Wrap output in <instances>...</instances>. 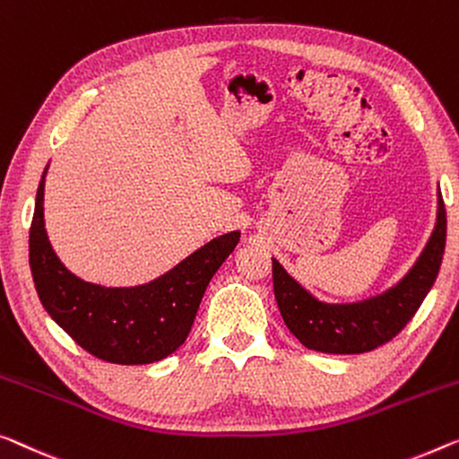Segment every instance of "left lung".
Returning <instances> with one entry per match:
<instances>
[{
    "instance_id": "left-lung-1",
    "label": "left lung",
    "mask_w": 459,
    "mask_h": 459,
    "mask_svg": "<svg viewBox=\"0 0 459 459\" xmlns=\"http://www.w3.org/2000/svg\"><path fill=\"white\" fill-rule=\"evenodd\" d=\"M446 232L447 218L439 189L435 229L404 276L377 295L342 303L317 299L272 257L273 295L286 327L305 348L327 354H360L385 344L412 319L435 284L446 251Z\"/></svg>"
}]
</instances>
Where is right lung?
<instances>
[{
    "instance_id": "right-lung-1",
    "label": "right lung",
    "mask_w": 459,
    "mask_h": 459,
    "mask_svg": "<svg viewBox=\"0 0 459 459\" xmlns=\"http://www.w3.org/2000/svg\"><path fill=\"white\" fill-rule=\"evenodd\" d=\"M40 177L29 238L32 280L51 319L97 359L117 365H150L187 340L210 280L241 230L212 238L173 270L138 286L86 282L61 264L45 229V177Z\"/></svg>"
}]
</instances>
